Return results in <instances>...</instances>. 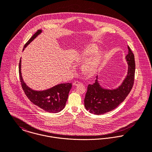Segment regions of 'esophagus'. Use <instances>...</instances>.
<instances>
[{
  "mask_svg": "<svg viewBox=\"0 0 152 152\" xmlns=\"http://www.w3.org/2000/svg\"><path fill=\"white\" fill-rule=\"evenodd\" d=\"M79 84H80V83L79 81H76L73 83V85L74 86H78Z\"/></svg>",
  "mask_w": 152,
  "mask_h": 152,
  "instance_id": "obj_1",
  "label": "esophagus"
}]
</instances>
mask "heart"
I'll use <instances>...</instances> for the list:
<instances>
[{
  "label": "heart",
  "instance_id": "b5f03b06",
  "mask_svg": "<svg viewBox=\"0 0 152 152\" xmlns=\"http://www.w3.org/2000/svg\"><path fill=\"white\" fill-rule=\"evenodd\" d=\"M98 51V48L96 47H91L87 50H86L84 53H83V56H88L92 54L95 53ZM102 59V54L101 53L96 54L87 58L85 61L83 68L84 70L89 74L93 73L97 68L99 63Z\"/></svg>",
  "mask_w": 152,
  "mask_h": 152
}]
</instances>
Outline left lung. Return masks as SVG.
Returning a JSON list of instances; mask_svg holds the SVG:
<instances>
[{"instance_id": "obj_1", "label": "left lung", "mask_w": 152, "mask_h": 152, "mask_svg": "<svg viewBox=\"0 0 152 152\" xmlns=\"http://www.w3.org/2000/svg\"><path fill=\"white\" fill-rule=\"evenodd\" d=\"M128 54L126 56L128 63V71L126 78L118 88L109 90L102 88L97 80L93 84H89L84 99L86 108L90 113L102 115L116 108L122 102L133 87L135 74V61L134 54L128 46Z\"/></svg>"}]
</instances>
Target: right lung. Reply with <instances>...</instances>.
Segmentation results:
<instances>
[{
    "label": "right lung",
    "mask_w": 152,
    "mask_h": 152,
    "mask_svg": "<svg viewBox=\"0 0 152 152\" xmlns=\"http://www.w3.org/2000/svg\"><path fill=\"white\" fill-rule=\"evenodd\" d=\"M41 32L42 30H38L28 40V42L25 44L23 50ZM20 70L21 59L20 60L19 66L20 80L23 90L27 97L32 103L39 108L50 113L58 112L64 108L68 99L69 92L72 87L71 83L58 84L55 87L42 91H34L27 87L24 83L22 79Z\"/></svg>",
    "instance_id": "1"
}]
</instances>
